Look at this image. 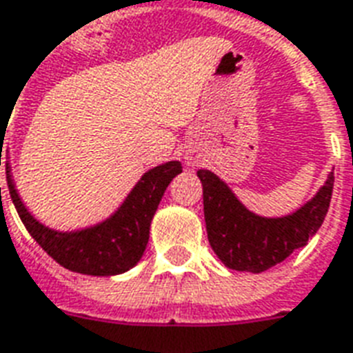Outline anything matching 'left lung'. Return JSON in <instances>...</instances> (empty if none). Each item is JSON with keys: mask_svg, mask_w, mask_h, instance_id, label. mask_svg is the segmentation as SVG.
Wrapping results in <instances>:
<instances>
[{"mask_svg": "<svg viewBox=\"0 0 353 353\" xmlns=\"http://www.w3.org/2000/svg\"><path fill=\"white\" fill-rule=\"evenodd\" d=\"M208 241L217 258L234 270L263 272L307 245L326 217L333 191V173L307 204L294 214L267 219L248 212L232 190L212 171L201 169Z\"/></svg>", "mask_w": 353, "mask_h": 353, "instance_id": "1", "label": "left lung"}]
</instances>
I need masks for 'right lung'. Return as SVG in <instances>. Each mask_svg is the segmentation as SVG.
Masks as SVG:
<instances>
[{"label":"right lung","mask_w":353,"mask_h":353,"mask_svg":"<svg viewBox=\"0 0 353 353\" xmlns=\"http://www.w3.org/2000/svg\"><path fill=\"white\" fill-rule=\"evenodd\" d=\"M9 173V193L21 223L57 263L81 274L114 276L132 269L143 256L154 212L169 182L182 173V163L168 162L147 171L110 219L79 232H57L40 225L23 206Z\"/></svg>","instance_id":"1"}]
</instances>
